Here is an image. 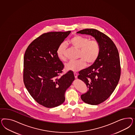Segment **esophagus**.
I'll return each mask as SVG.
<instances>
[{"instance_id": "obj_1", "label": "esophagus", "mask_w": 135, "mask_h": 135, "mask_svg": "<svg viewBox=\"0 0 135 135\" xmlns=\"http://www.w3.org/2000/svg\"><path fill=\"white\" fill-rule=\"evenodd\" d=\"M74 76H75V78H76V79L77 78V76H78V74H77V73H74Z\"/></svg>"}]
</instances>
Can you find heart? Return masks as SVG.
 <instances>
[{
  "instance_id": "b5f03b06",
  "label": "heart",
  "mask_w": 135,
  "mask_h": 135,
  "mask_svg": "<svg viewBox=\"0 0 135 135\" xmlns=\"http://www.w3.org/2000/svg\"><path fill=\"white\" fill-rule=\"evenodd\" d=\"M69 44L79 50L78 57L80 59L66 63L65 67L67 70L77 72L85 67L86 63L91 64L98 59L100 52V46L97 41L90 40L88 37L77 35L69 41ZM66 49L65 43H62L57 49V57L62 61L66 60Z\"/></svg>"
}]
</instances>
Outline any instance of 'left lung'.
<instances>
[{
  "mask_svg": "<svg viewBox=\"0 0 135 135\" xmlns=\"http://www.w3.org/2000/svg\"><path fill=\"white\" fill-rule=\"evenodd\" d=\"M77 33L94 37L99 45L100 52L97 60L80 71L78 76L89 89L81 95L82 100L90 105H98L110 96L118 84L121 74L118 51L113 41L97 30L85 29Z\"/></svg>",
  "mask_w": 135,
  "mask_h": 135,
  "instance_id": "obj_1",
  "label": "left lung"
}]
</instances>
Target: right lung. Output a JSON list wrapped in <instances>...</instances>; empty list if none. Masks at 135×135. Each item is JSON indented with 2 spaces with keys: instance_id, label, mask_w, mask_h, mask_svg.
<instances>
[{
  "instance_id": "1",
  "label": "right lung",
  "mask_w": 135,
  "mask_h": 135,
  "mask_svg": "<svg viewBox=\"0 0 135 135\" xmlns=\"http://www.w3.org/2000/svg\"><path fill=\"white\" fill-rule=\"evenodd\" d=\"M71 31L42 34L28 46L24 57V82L37 103L47 108L61 105L65 93L75 79L69 71L59 77L64 65L57 55L58 46Z\"/></svg>"
}]
</instances>
